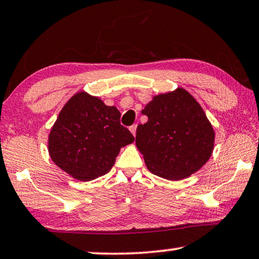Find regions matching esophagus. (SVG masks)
Returning a JSON list of instances; mask_svg holds the SVG:
<instances>
[{
	"label": "esophagus",
	"instance_id": "esophagus-1",
	"mask_svg": "<svg viewBox=\"0 0 259 259\" xmlns=\"http://www.w3.org/2000/svg\"><path fill=\"white\" fill-rule=\"evenodd\" d=\"M136 129H137V124H133L131 126H129V130L131 131V134H133L134 136H136Z\"/></svg>",
	"mask_w": 259,
	"mask_h": 259
}]
</instances>
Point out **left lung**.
Returning <instances> with one entry per match:
<instances>
[{
	"mask_svg": "<svg viewBox=\"0 0 259 259\" xmlns=\"http://www.w3.org/2000/svg\"><path fill=\"white\" fill-rule=\"evenodd\" d=\"M148 122L136 130V145L153 175L168 180L199 171L213 152L215 133L196 100L183 88L154 96L142 110Z\"/></svg>",
	"mask_w": 259,
	"mask_h": 259,
	"instance_id": "8db88e82",
	"label": "left lung"
}]
</instances>
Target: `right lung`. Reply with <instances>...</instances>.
I'll return each mask as SVG.
<instances>
[{"label": "right lung", "instance_id": "1", "mask_svg": "<svg viewBox=\"0 0 259 259\" xmlns=\"http://www.w3.org/2000/svg\"><path fill=\"white\" fill-rule=\"evenodd\" d=\"M116 107L84 92L76 93L59 113L49 135V153L57 166L80 181L106 175L122 146L134 142L119 122Z\"/></svg>", "mask_w": 259, "mask_h": 259}]
</instances>
